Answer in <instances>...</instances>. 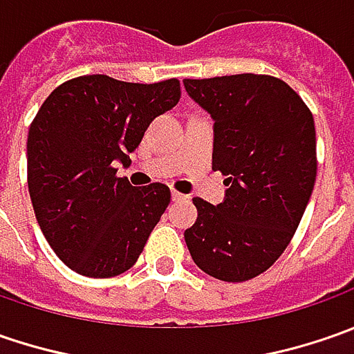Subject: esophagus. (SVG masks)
<instances>
[{
  "label": "esophagus",
  "instance_id": "esophagus-1",
  "mask_svg": "<svg viewBox=\"0 0 354 354\" xmlns=\"http://www.w3.org/2000/svg\"><path fill=\"white\" fill-rule=\"evenodd\" d=\"M171 197H173V201H177V203H179V201H187V195H183V193H179V191H173V193H171Z\"/></svg>",
  "mask_w": 354,
  "mask_h": 354
}]
</instances>
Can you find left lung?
I'll use <instances>...</instances> for the list:
<instances>
[{
	"label": "left lung",
	"mask_w": 354,
	"mask_h": 354,
	"mask_svg": "<svg viewBox=\"0 0 354 354\" xmlns=\"http://www.w3.org/2000/svg\"><path fill=\"white\" fill-rule=\"evenodd\" d=\"M214 120L212 169L226 175L223 203L195 197L185 230L195 264L212 278L246 281L288 248L317 177L315 124L299 94L268 75L185 78Z\"/></svg>",
	"instance_id": "8db88e82"
}]
</instances>
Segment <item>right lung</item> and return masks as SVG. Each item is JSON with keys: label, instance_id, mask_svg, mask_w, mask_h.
Instances as JSON below:
<instances>
[{"label": "right lung", "instance_id": "obj_1", "mask_svg": "<svg viewBox=\"0 0 354 354\" xmlns=\"http://www.w3.org/2000/svg\"><path fill=\"white\" fill-rule=\"evenodd\" d=\"M179 98L177 78L138 84L86 75L39 108L27 136L29 195L50 248L76 274L112 278L138 262L171 191L131 187L114 165H128L153 118Z\"/></svg>", "mask_w": 354, "mask_h": 354}]
</instances>
